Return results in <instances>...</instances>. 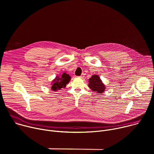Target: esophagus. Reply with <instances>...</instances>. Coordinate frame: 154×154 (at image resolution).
I'll list each match as a JSON object with an SVG mask.
<instances>
[{
	"instance_id": "esophagus-1",
	"label": "esophagus",
	"mask_w": 154,
	"mask_h": 154,
	"mask_svg": "<svg viewBox=\"0 0 154 154\" xmlns=\"http://www.w3.org/2000/svg\"><path fill=\"white\" fill-rule=\"evenodd\" d=\"M80 77H81V78H83V77H84V74H82V75L80 76Z\"/></svg>"
}]
</instances>
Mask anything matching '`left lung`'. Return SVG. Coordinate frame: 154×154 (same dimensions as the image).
Returning a JSON list of instances; mask_svg holds the SVG:
<instances>
[{"mask_svg": "<svg viewBox=\"0 0 154 154\" xmlns=\"http://www.w3.org/2000/svg\"><path fill=\"white\" fill-rule=\"evenodd\" d=\"M88 82V87L93 91L100 94L103 93L106 87L97 75H92L91 77L89 79Z\"/></svg>", "mask_w": 154, "mask_h": 154, "instance_id": "1", "label": "left lung"}]
</instances>
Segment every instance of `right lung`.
Listing matches in <instances>:
<instances>
[{
  "label": "right lung",
  "instance_id": "obj_1",
  "mask_svg": "<svg viewBox=\"0 0 154 154\" xmlns=\"http://www.w3.org/2000/svg\"><path fill=\"white\" fill-rule=\"evenodd\" d=\"M71 80V76L66 72H63L60 76H57L51 82V90L54 91L65 88Z\"/></svg>",
  "mask_w": 154,
  "mask_h": 154
}]
</instances>
